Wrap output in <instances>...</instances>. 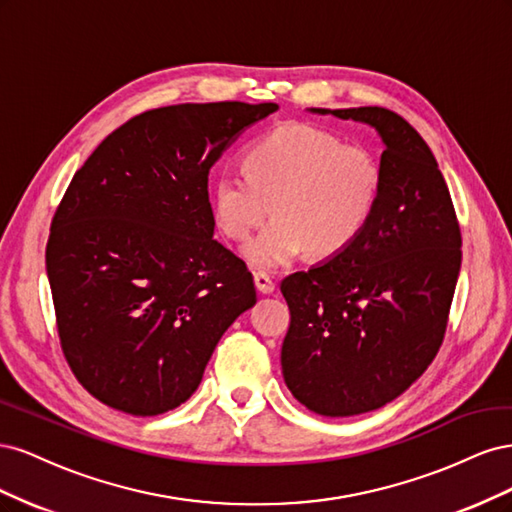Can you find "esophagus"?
I'll return each instance as SVG.
<instances>
[{"label": "esophagus", "mask_w": 512, "mask_h": 512, "mask_svg": "<svg viewBox=\"0 0 512 512\" xmlns=\"http://www.w3.org/2000/svg\"><path fill=\"white\" fill-rule=\"evenodd\" d=\"M254 284L260 294H271L275 290V284L267 273H254Z\"/></svg>", "instance_id": "obj_1"}]
</instances>
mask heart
Wrapping results in <instances>:
<instances>
[{"instance_id": "heart-1", "label": "heart", "mask_w": 512, "mask_h": 512, "mask_svg": "<svg viewBox=\"0 0 512 512\" xmlns=\"http://www.w3.org/2000/svg\"><path fill=\"white\" fill-rule=\"evenodd\" d=\"M245 175L226 173L211 188L215 226L247 243L256 269H280L301 252L335 258L363 235L380 196V164L361 145L305 123H284L243 153Z\"/></svg>"}]
</instances>
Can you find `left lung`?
Returning <instances> with one entry per match:
<instances>
[{
    "instance_id": "1",
    "label": "left lung",
    "mask_w": 512,
    "mask_h": 512,
    "mask_svg": "<svg viewBox=\"0 0 512 512\" xmlns=\"http://www.w3.org/2000/svg\"><path fill=\"white\" fill-rule=\"evenodd\" d=\"M374 128L384 145L374 215L346 252L288 275L282 374L322 416L378 410L438 354L461 269L453 200L431 149L389 108H309Z\"/></svg>"
}]
</instances>
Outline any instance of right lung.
I'll return each mask as SVG.
<instances>
[{
  "label": "right lung",
  "mask_w": 512,
  "mask_h": 512,
  "mask_svg": "<svg viewBox=\"0 0 512 512\" xmlns=\"http://www.w3.org/2000/svg\"><path fill=\"white\" fill-rule=\"evenodd\" d=\"M277 104L153 108L76 170L46 243L61 348L85 389L134 416L188 401L220 337L256 303L213 239L209 170Z\"/></svg>",
  "instance_id": "add662e5"
}]
</instances>
